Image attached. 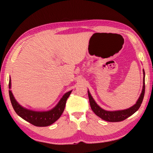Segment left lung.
Listing matches in <instances>:
<instances>
[{
	"label": "left lung",
	"mask_w": 153,
	"mask_h": 153,
	"mask_svg": "<svg viewBox=\"0 0 153 153\" xmlns=\"http://www.w3.org/2000/svg\"><path fill=\"white\" fill-rule=\"evenodd\" d=\"M143 72V88L141 95H140L139 99L136 102L134 105H133L131 107L126 109L123 110H118V111H106L100 107L98 104L96 103L95 100L93 99L92 95L90 93V91H88V94L89 102L91 104V107L93 110V111L99 116L102 120L108 121V122H120L125 120V119L131 116L134 113L138 111L141 104L143 102L144 93H145V72L144 70Z\"/></svg>",
	"instance_id": "left-lung-1"
}]
</instances>
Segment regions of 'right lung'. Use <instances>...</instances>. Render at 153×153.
Instances as JSON below:
<instances>
[{
  "label": "right lung",
  "mask_w": 153,
  "mask_h": 153,
  "mask_svg": "<svg viewBox=\"0 0 153 153\" xmlns=\"http://www.w3.org/2000/svg\"><path fill=\"white\" fill-rule=\"evenodd\" d=\"M9 88H11V79H10ZM72 91H70L64 94L58 103L53 108L49 111H37L28 109V108L23 107L15 100L11 91H9V95L12 105L18 116L35 126L47 127L53 124L61 116L65 107L67 100Z\"/></svg>",
  "instance_id": "obj_1"
}]
</instances>
